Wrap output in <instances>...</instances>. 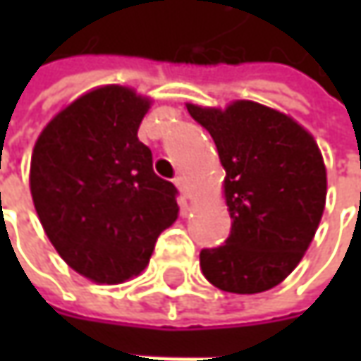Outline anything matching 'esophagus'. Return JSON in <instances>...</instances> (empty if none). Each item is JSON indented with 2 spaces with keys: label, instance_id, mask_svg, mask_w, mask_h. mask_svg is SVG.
<instances>
[{
  "label": "esophagus",
  "instance_id": "1",
  "mask_svg": "<svg viewBox=\"0 0 361 361\" xmlns=\"http://www.w3.org/2000/svg\"><path fill=\"white\" fill-rule=\"evenodd\" d=\"M174 185L178 187V190H180L187 199H190V188H188V183L185 176H176V178H174Z\"/></svg>",
  "mask_w": 361,
  "mask_h": 361
}]
</instances>
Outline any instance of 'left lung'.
Wrapping results in <instances>:
<instances>
[{
    "label": "left lung",
    "instance_id": "8db88e82",
    "mask_svg": "<svg viewBox=\"0 0 361 361\" xmlns=\"http://www.w3.org/2000/svg\"><path fill=\"white\" fill-rule=\"evenodd\" d=\"M215 140L231 216L225 245L201 251V271L229 293L279 285L310 249L326 209L322 150L299 122L253 100L187 104Z\"/></svg>",
    "mask_w": 361,
    "mask_h": 361
}]
</instances>
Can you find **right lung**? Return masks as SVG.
Here are the masks:
<instances>
[{"label": "right lung", "mask_w": 361, "mask_h": 361, "mask_svg": "<svg viewBox=\"0 0 361 361\" xmlns=\"http://www.w3.org/2000/svg\"><path fill=\"white\" fill-rule=\"evenodd\" d=\"M150 104L128 86H98L63 106L35 140V213L58 255L94 283L140 275L178 216L176 188L154 174L138 140Z\"/></svg>", "instance_id": "add662e5"}]
</instances>
